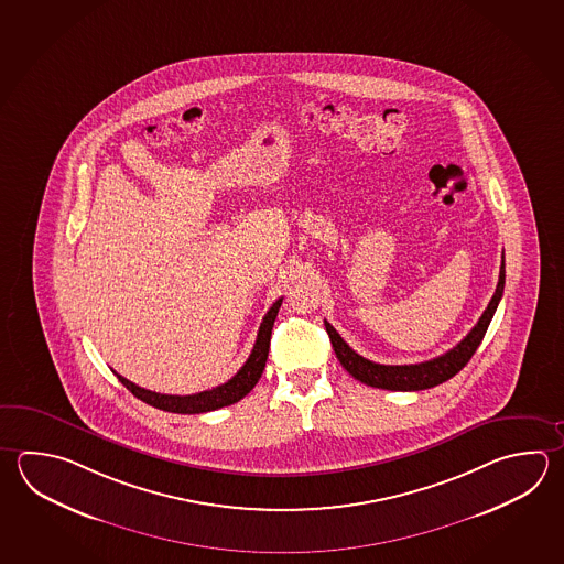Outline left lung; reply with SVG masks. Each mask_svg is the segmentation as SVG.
<instances>
[{
    "instance_id": "8db88e82",
    "label": "left lung",
    "mask_w": 564,
    "mask_h": 564,
    "mask_svg": "<svg viewBox=\"0 0 564 564\" xmlns=\"http://www.w3.org/2000/svg\"><path fill=\"white\" fill-rule=\"evenodd\" d=\"M502 291H505V253L500 261L497 291L485 308V313L480 315L477 325L451 351H446L445 355L431 359V361L416 362V365H379V362L369 361L359 352L352 351L351 347L340 339L339 333L333 329V325L327 321H325V329L329 333L333 351L337 355L340 365L357 381L369 384V387H377V389H387V391H423V389L445 383L470 361V357L475 355L480 340L489 329L490 319L499 307Z\"/></svg>"
}]
</instances>
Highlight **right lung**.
<instances>
[{
	"instance_id": "add662e5",
	"label": "right lung",
	"mask_w": 564,
	"mask_h": 564,
	"mask_svg": "<svg viewBox=\"0 0 564 564\" xmlns=\"http://www.w3.org/2000/svg\"><path fill=\"white\" fill-rule=\"evenodd\" d=\"M283 299H276L271 308L267 311L263 323L257 333L256 345L253 351L249 355V359L245 361L243 367L234 375L227 383L215 387L212 391H202L195 394H161L155 391H148L139 384L131 383L126 377L118 375L119 381L128 387L131 393L141 399L143 403L151 404L161 411L167 413H180V415H199V413H209L215 409L221 406H229V404L241 401L245 394L249 393L257 381L261 379V372L265 369L267 355H269V343H271V330H273V323L276 319V313L281 307Z\"/></svg>"
}]
</instances>
